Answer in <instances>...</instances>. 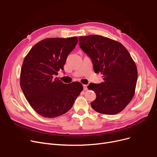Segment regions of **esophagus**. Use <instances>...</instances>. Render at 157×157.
<instances>
[{"mask_svg": "<svg viewBox=\"0 0 157 157\" xmlns=\"http://www.w3.org/2000/svg\"><path fill=\"white\" fill-rule=\"evenodd\" d=\"M83 90H88V88H87V85H83Z\"/></svg>", "mask_w": 157, "mask_h": 157, "instance_id": "esophagus-1", "label": "esophagus"}]
</instances>
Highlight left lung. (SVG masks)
Instances as JSON below:
<instances>
[{"mask_svg": "<svg viewBox=\"0 0 157 157\" xmlns=\"http://www.w3.org/2000/svg\"><path fill=\"white\" fill-rule=\"evenodd\" d=\"M79 41L91 59L95 72L103 74L104 82L88 86L96 94L92 108L104 114L121 112L135 94L137 70L134 61L124 46L109 38L90 35L79 37Z\"/></svg>", "mask_w": 157, "mask_h": 157, "instance_id": "1", "label": "left lung"}]
</instances>
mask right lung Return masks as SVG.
I'll return each instance as SVG.
<instances>
[{"mask_svg":"<svg viewBox=\"0 0 157 157\" xmlns=\"http://www.w3.org/2000/svg\"><path fill=\"white\" fill-rule=\"evenodd\" d=\"M78 37L48 38L39 41L25 57L20 86L32 108L40 116L52 118L67 112L83 90L79 82L65 84L54 78L63 70Z\"/></svg>","mask_w":157,"mask_h":157,"instance_id":"add662e5","label":"right lung"}]
</instances>
